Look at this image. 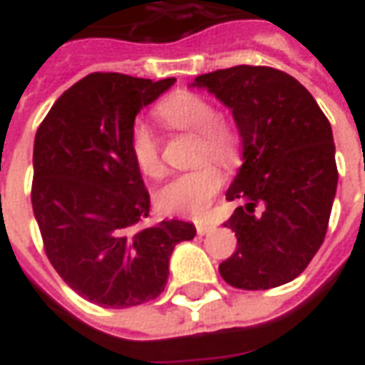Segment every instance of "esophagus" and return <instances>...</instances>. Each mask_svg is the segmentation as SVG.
Returning a JSON list of instances; mask_svg holds the SVG:
<instances>
[{"label":"esophagus","mask_w":365,"mask_h":365,"mask_svg":"<svg viewBox=\"0 0 365 365\" xmlns=\"http://www.w3.org/2000/svg\"><path fill=\"white\" fill-rule=\"evenodd\" d=\"M195 229H197L199 237H203V235H209V232H213L215 227H213V225H209V222H199Z\"/></svg>","instance_id":"1"}]
</instances>
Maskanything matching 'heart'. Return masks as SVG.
I'll use <instances>...</instances> for the list:
<instances>
[{"mask_svg": "<svg viewBox=\"0 0 365 365\" xmlns=\"http://www.w3.org/2000/svg\"><path fill=\"white\" fill-rule=\"evenodd\" d=\"M156 117L174 130L195 133L193 160L204 162L190 172L174 175L156 191V205L162 213L178 217H201L225 183L221 168L232 170L240 162L242 138L237 125L217 113L209 97L195 91L178 90L156 105ZM128 152L136 168L148 178L164 174L160 143L148 125L135 123L128 133ZM213 159L212 163L210 160Z\"/></svg>", "mask_w": 365, "mask_h": 365, "instance_id": "obj_1", "label": "heart"}]
</instances>
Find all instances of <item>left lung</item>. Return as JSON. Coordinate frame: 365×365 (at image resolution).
<instances>
[{
  "instance_id": "left-lung-1",
  "label": "left lung",
  "mask_w": 365,
  "mask_h": 365,
  "mask_svg": "<svg viewBox=\"0 0 365 365\" xmlns=\"http://www.w3.org/2000/svg\"><path fill=\"white\" fill-rule=\"evenodd\" d=\"M232 109L245 164L227 191L240 201L225 227L237 252L219 266L238 289H272L295 279L329 229L336 195L334 140L314 97L282 70L232 66L195 78Z\"/></svg>"
}]
</instances>
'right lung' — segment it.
<instances>
[{
	"label": "right lung",
	"mask_w": 365,
	"mask_h": 365,
	"mask_svg": "<svg viewBox=\"0 0 365 365\" xmlns=\"http://www.w3.org/2000/svg\"><path fill=\"white\" fill-rule=\"evenodd\" d=\"M175 82L96 72L76 82L38 125L31 203L52 268L105 309L156 299L185 221L146 225L150 195L128 152L136 113Z\"/></svg>",
	"instance_id": "obj_1"
}]
</instances>
